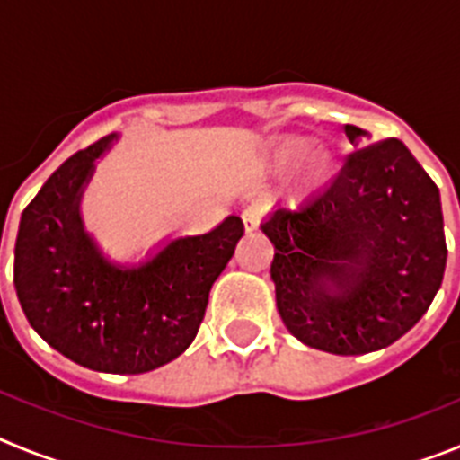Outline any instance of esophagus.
<instances>
[{
  "label": "esophagus",
  "mask_w": 460,
  "mask_h": 460,
  "mask_svg": "<svg viewBox=\"0 0 460 460\" xmlns=\"http://www.w3.org/2000/svg\"><path fill=\"white\" fill-rule=\"evenodd\" d=\"M260 217H262V211H260V207H249V209H243L242 211L243 230H246V233H253V230H258Z\"/></svg>",
  "instance_id": "obj_1"
}]
</instances>
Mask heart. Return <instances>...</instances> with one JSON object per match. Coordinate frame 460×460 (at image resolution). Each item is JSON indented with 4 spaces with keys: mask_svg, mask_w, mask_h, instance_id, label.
Wrapping results in <instances>:
<instances>
[{
    "mask_svg": "<svg viewBox=\"0 0 460 460\" xmlns=\"http://www.w3.org/2000/svg\"><path fill=\"white\" fill-rule=\"evenodd\" d=\"M315 149V142L311 137H288L274 149V165L279 170H295L308 161ZM329 172H334V158L318 156L311 161V177L323 180Z\"/></svg>",
    "mask_w": 460,
    "mask_h": 460,
    "instance_id": "b5f03b06",
    "label": "heart"
}]
</instances>
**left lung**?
Listing matches in <instances>:
<instances>
[{
  "mask_svg": "<svg viewBox=\"0 0 460 460\" xmlns=\"http://www.w3.org/2000/svg\"><path fill=\"white\" fill-rule=\"evenodd\" d=\"M359 145L367 133L345 124ZM276 308L295 339L332 355L382 350L420 323L447 265L440 190L396 137L345 158L299 211L279 209Z\"/></svg>",
  "mask_w": 460,
  "mask_h": 460,
  "instance_id": "obj_1",
  "label": "left lung"
}]
</instances>
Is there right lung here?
<instances>
[{
  "label": "right lung",
  "mask_w": 460,
  "mask_h": 460,
  "mask_svg": "<svg viewBox=\"0 0 460 460\" xmlns=\"http://www.w3.org/2000/svg\"><path fill=\"white\" fill-rule=\"evenodd\" d=\"M115 140L73 154L24 207L13 283L30 324L57 352L92 371L137 376L193 343L243 223L227 217L211 233L172 239L137 267L110 262L84 230L80 198Z\"/></svg>",
  "instance_id": "right-lung-1"
}]
</instances>
